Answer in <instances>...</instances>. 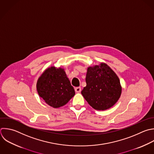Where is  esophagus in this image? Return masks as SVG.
<instances>
[{
  "instance_id": "34e87169",
  "label": "esophagus",
  "mask_w": 154,
  "mask_h": 154,
  "mask_svg": "<svg viewBox=\"0 0 154 154\" xmlns=\"http://www.w3.org/2000/svg\"><path fill=\"white\" fill-rule=\"evenodd\" d=\"M75 91H76V93H80V92L81 91V88L80 87H76L75 89Z\"/></svg>"
}]
</instances>
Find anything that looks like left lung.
Listing matches in <instances>:
<instances>
[{
	"mask_svg": "<svg viewBox=\"0 0 154 154\" xmlns=\"http://www.w3.org/2000/svg\"><path fill=\"white\" fill-rule=\"evenodd\" d=\"M85 81L87 85L81 94L88 103L96 110L110 108L121 96L119 78L105 63L88 67Z\"/></svg>",
	"mask_w": 154,
	"mask_h": 154,
	"instance_id": "1",
	"label": "left lung"
}]
</instances>
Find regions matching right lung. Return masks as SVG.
<instances>
[{
    "label": "right lung",
    "instance_id": "obj_1",
    "mask_svg": "<svg viewBox=\"0 0 154 154\" xmlns=\"http://www.w3.org/2000/svg\"><path fill=\"white\" fill-rule=\"evenodd\" d=\"M37 90L39 96L54 108L65 105L75 94L64 69L61 67L47 68L37 80Z\"/></svg>",
    "mask_w": 154,
    "mask_h": 154
}]
</instances>
